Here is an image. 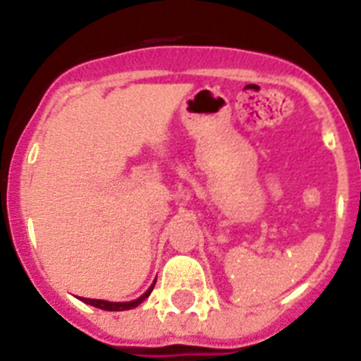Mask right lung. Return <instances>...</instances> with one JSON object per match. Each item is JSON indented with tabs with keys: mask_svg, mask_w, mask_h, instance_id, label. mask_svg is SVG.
I'll return each instance as SVG.
<instances>
[{
	"mask_svg": "<svg viewBox=\"0 0 361 361\" xmlns=\"http://www.w3.org/2000/svg\"><path fill=\"white\" fill-rule=\"evenodd\" d=\"M153 286H155V282L149 286V289L145 293V295L139 296L137 300H132V302H106V300H94V298H81V300L85 302V304L94 305V307H99V309H104V311H126V309H133L139 304H142V302L149 296V293L153 291Z\"/></svg>",
	"mask_w": 361,
	"mask_h": 361,
	"instance_id": "1",
	"label": "right lung"
}]
</instances>
